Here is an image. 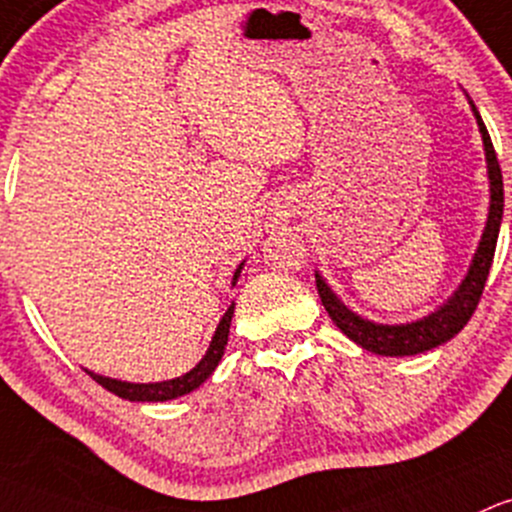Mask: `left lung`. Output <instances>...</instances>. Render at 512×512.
Returning <instances> with one entry per match:
<instances>
[{
  "instance_id": "obj_1",
  "label": "left lung",
  "mask_w": 512,
  "mask_h": 512,
  "mask_svg": "<svg viewBox=\"0 0 512 512\" xmlns=\"http://www.w3.org/2000/svg\"><path fill=\"white\" fill-rule=\"evenodd\" d=\"M468 103H471L473 115H476L478 130H481L483 138V150H486L488 179H491V207H488L486 229H483L481 241H478V249L476 254H473L471 266H468L466 278H463L461 286L453 291L451 298L446 300L441 308H436L434 313L424 315V318L414 320V323L382 325L352 313V310L330 291V286L323 281V276L315 271V286H318L320 300H323L325 310H328V315L333 318V323L350 337L352 342H357V345L365 347V350L374 352V355H419V352L434 350V347L444 345V342H449L453 335L461 333L463 325L471 320L473 310H476L478 300H481L483 295V288H486V278L495 256V244H498L500 219H503V175H500L498 157H495L491 135H488L486 125H483L481 113H478V108L473 105V100H468Z\"/></svg>"
}]
</instances>
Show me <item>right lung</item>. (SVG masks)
Listing matches in <instances>:
<instances>
[{
  "label": "right lung",
  "instance_id": "right-lung-1",
  "mask_svg": "<svg viewBox=\"0 0 512 512\" xmlns=\"http://www.w3.org/2000/svg\"><path fill=\"white\" fill-rule=\"evenodd\" d=\"M241 268H244V263H241V266L236 268L234 281H231V286H234V283L239 281ZM231 318H234V303L229 305V310H226V313H224V318L219 320L217 333H214L212 342H209L207 355H204L202 360H199V365L194 367V370H189L187 374H182V377L167 379V382L135 384V382H120V379L103 377V374L88 372V370L86 372L91 374L93 379H96L100 387H105V389H108V392L118 394V397L130 399V402H167V399H177V397H182V394L194 392V389H197L199 384L207 382V379L212 377V372L217 370L221 355H224V350H226V340H229Z\"/></svg>",
  "mask_w": 512,
  "mask_h": 512
}]
</instances>
